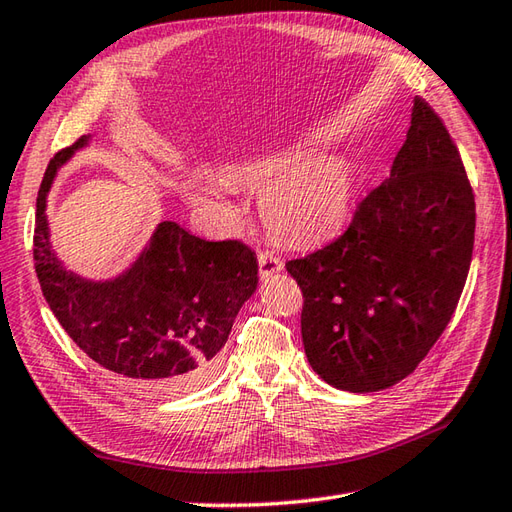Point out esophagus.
<instances>
[{
	"label": "esophagus",
	"mask_w": 512,
	"mask_h": 512,
	"mask_svg": "<svg viewBox=\"0 0 512 512\" xmlns=\"http://www.w3.org/2000/svg\"><path fill=\"white\" fill-rule=\"evenodd\" d=\"M283 270V259L272 253V251H261L259 253V275L261 279H268L270 275H275V272Z\"/></svg>",
	"instance_id": "1"
}]
</instances>
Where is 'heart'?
<instances>
[{
    "label": "heart",
    "instance_id": "heart-1",
    "mask_svg": "<svg viewBox=\"0 0 512 512\" xmlns=\"http://www.w3.org/2000/svg\"><path fill=\"white\" fill-rule=\"evenodd\" d=\"M296 159L275 157L231 170L237 183L264 187L261 213L268 227L292 242H307L334 231L351 205V172L336 159H316L296 168Z\"/></svg>",
    "mask_w": 512,
    "mask_h": 512
}]
</instances>
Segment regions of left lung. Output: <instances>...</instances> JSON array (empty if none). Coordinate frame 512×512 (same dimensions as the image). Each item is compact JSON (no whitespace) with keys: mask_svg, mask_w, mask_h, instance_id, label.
<instances>
[{"mask_svg":"<svg viewBox=\"0 0 512 512\" xmlns=\"http://www.w3.org/2000/svg\"><path fill=\"white\" fill-rule=\"evenodd\" d=\"M475 196L438 113L414 98L390 178L368 192L336 240L290 259L314 371L351 392L395 386L456 312L469 275Z\"/></svg>","mask_w":512,"mask_h":512,"instance_id":"obj_1","label":"left lung"}]
</instances>
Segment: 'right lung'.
I'll return each mask as SVG.
<instances>
[{
    "mask_svg": "<svg viewBox=\"0 0 512 512\" xmlns=\"http://www.w3.org/2000/svg\"><path fill=\"white\" fill-rule=\"evenodd\" d=\"M87 144L58 150L37 198L34 268L47 305L93 362L148 395H174L205 379L233 320L257 288V257L240 240L207 242L161 222L137 264L91 283L67 272L50 246L45 194L56 170Z\"/></svg>",
    "mask_w": 512,
    "mask_h": 512,
    "instance_id": "add662e5",
    "label": "right lung"
}]
</instances>
